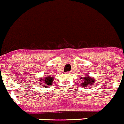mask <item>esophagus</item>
<instances>
[{
  "mask_svg": "<svg viewBox=\"0 0 124 124\" xmlns=\"http://www.w3.org/2000/svg\"><path fill=\"white\" fill-rule=\"evenodd\" d=\"M67 73H70V72H67Z\"/></svg>",
  "mask_w": 124,
  "mask_h": 124,
  "instance_id": "esophagus-1",
  "label": "esophagus"
}]
</instances>
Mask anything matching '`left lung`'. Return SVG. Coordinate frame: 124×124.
Returning <instances> with one entry per match:
<instances>
[{
  "label": "left lung",
  "mask_w": 124,
  "mask_h": 124,
  "mask_svg": "<svg viewBox=\"0 0 124 124\" xmlns=\"http://www.w3.org/2000/svg\"><path fill=\"white\" fill-rule=\"evenodd\" d=\"M81 79H82V81H83V83H81V85H83L84 87H89V85H93L96 81V80H95L93 77H91L90 76L87 75H86L83 78L81 77Z\"/></svg>",
  "instance_id": "1"
}]
</instances>
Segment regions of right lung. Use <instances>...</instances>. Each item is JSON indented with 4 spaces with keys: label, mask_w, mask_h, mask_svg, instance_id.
<instances>
[{
    "label": "right lung",
    "mask_w": 124,
    "mask_h": 124,
    "mask_svg": "<svg viewBox=\"0 0 124 124\" xmlns=\"http://www.w3.org/2000/svg\"><path fill=\"white\" fill-rule=\"evenodd\" d=\"M54 78L51 76H46V77H41L39 78V84L43 85V87L51 86L52 85Z\"/></svg>",
    "instance_id": "obj_1"
}]
</instances>
